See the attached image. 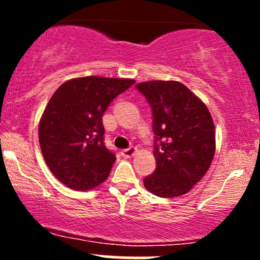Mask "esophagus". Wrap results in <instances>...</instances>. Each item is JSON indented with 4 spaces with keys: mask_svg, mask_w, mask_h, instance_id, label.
<instances>
[{
    "mask_svg": "<svg viewBox=\"0 0 260 260\" xmlns=\"http://www.w3.org/2000/svg\"><path fill=\"white\" fill-rule=\"evenodd\" d=\"M136 152H137V148H136V147H128V148L122 149L120 153H122L123 157H132Z\"/></svg>",
    "mask_w": 260,
    "mask_h": 260,
    "instance_id": "34e87169",
    "label": "esophagus"
}]
</instances>
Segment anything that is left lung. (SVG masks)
Masks as SVG:
<instances>
[{
  "label": "left lung",
  "mask_w": 260,
  "mask_h": 260,
  "mask_svg": "<svg viewBox=\"0 0 260 260\" xmlns=\"http://www.w3.org/2000/svg\"><path fill=\"white\" fill-rule=\"evenodd\" d=\"M148 102L154 133L156 170L143 179L159 198L188 192L210 167L215 153L214 122L205 104L179 81L136 85Z\"/></svg>",
  "instance_id": "left-lung-1"
}]
</instances>
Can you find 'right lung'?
<instances>
[{"mask_svg": "<svg viewBox=\"0 0 260 260\" xmlns=\"http://www.w3.org/2000/svg\"><path fill=\"white\" fill-rule=\"evenodd\" d=\"M133 84L85 77L67 81L52 94L39 124V142L50 171L68 187L90 190L108 177L115 154L104 143L102 117Z\"/></svg>", "mask_w": 260, "mask_h": 260, "instance_id": "add662e5", "label": "right lung"}]
</instances>
